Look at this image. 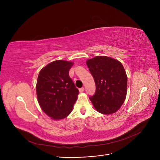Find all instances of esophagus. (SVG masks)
<instances>
[{
  "instance_id": "esophagus-1",
  "label": "esophagus",
  "mask_w": 160,
  "mask_h": 160,
  "mask_svg": "<svg viewBox=\"0 0 160 160\" xmlns=\"http://www.w3.org/2000/svg\"><path fill=\"white\" fill-rule=\"evenodd\" d=\"M84 91V88H80V89H79V91H80V93H82V92Z\"/></svg>"
}]
</instances>
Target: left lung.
<instances>
[{"instance_id":"left-lung-1","label":"left lung","mask_w":160,"mask_h":160,"mask_svg":"<svg viewBox=\"0 0 160 160\" xmlns=\"http://www.w3.org/2000/svg\"><path fill=\"white\" fill-rule=\"evenodd\" d=\"M86 64L94 78L95 94L89 97L95 110L104 115L118 111L127 93V75L122 63L105 56L89 59Z\"/></svg>"}]
</instances>
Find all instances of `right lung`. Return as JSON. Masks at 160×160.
<instances>
[{"mask_svg":"<svg viewBox=\"0 0 160 160\" xmlns=\"http://www.w3.org/2000/svg\"><path fill=\"white\" fill-rule=\"evenodd\" d=\"M74 62L56 60L49 63L39 73L36 93L43 112L55 121L63 119L72 112L78 98V89L69 76Z\"/></svg>","mask_w":160,"mask_h":160,"instance_id":"right-lung-1","label":"right lung"}]
</instances>
